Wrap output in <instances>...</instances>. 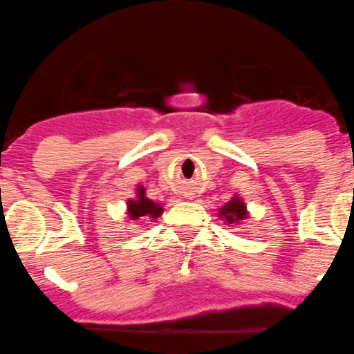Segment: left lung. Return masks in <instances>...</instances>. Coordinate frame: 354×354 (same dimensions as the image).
Returning <instances> with one entry per match:
<instances>
[{"instance_id":"1","label":"left lung","mask_w":354,"mask_h":354,"mask_svg":"<svg viewBox=\"0 0 354 354\" xmlns=\"http://www.w3.org/2000/svg\"><path fill=\"white\" fill-rule=\"evenodd\" d=\"M221 216L225 218L229 224H236V222L247 218V206L240 197H232L227 205L221 209Z\"/></svg>"}]
</instances>
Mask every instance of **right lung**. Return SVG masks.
Listing matches in <instances>:
<instances>
[{
    "instance_id": "obj_1",
    "label": "right lung",
    "mask_w": 354,
    "mask_h": 354,
    "mask_svg": "<svg viewBox=\"0 0 354 354\" xmlns=\"http://www.w3.org/2000/svg\"><path fill=\"white\" fill-rule=\"evenodd\" d=\"M162 213V205H157L155 201L148 199L145 196V189L138 187V199L129 201V215L132 221H139L142 216H149V218H157Z\"/></svg>"
}]
</instances>
